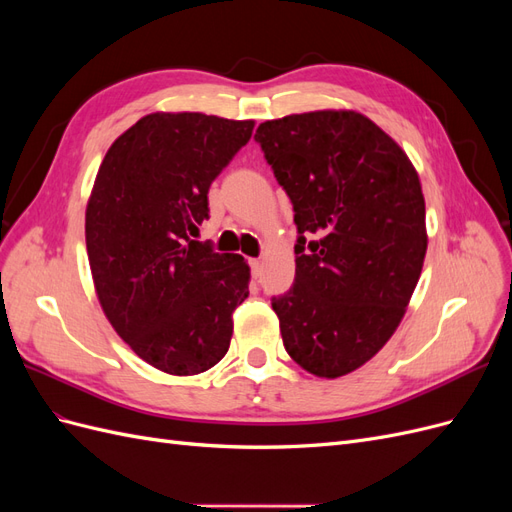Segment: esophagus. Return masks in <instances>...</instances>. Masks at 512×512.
<instances>
[{
  "label": "esophagus",
  "instance_id": "1",
  "mask_svg": "<svg viewBox=\"0 0 512 512\" xmlns=\"http://www.w3.org/2000/svg\"><path fill=\"white\" fill-rule=\"evenodd\" d=\"M250 269H252V275H254V277H260L262 260H260V258H250Z\"/></svg>",
  "mask_w": 512,
  "mask_h": 512
}]
</instances>
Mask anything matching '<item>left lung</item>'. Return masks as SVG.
<instances>
[{"label": "left lung", "instance_id": "obj_1", "mask_svg": "<svg viewBox=\"0 0 512 512\" xmlns=\"http://www.w3.org/2000/svg\"><path fill=\"white\" fill-rule=\"evenodd\" d=\"M254 141L297 224L294 284L271 299L284 348L309 374L346 376L389 342L421 277V181L393 138L354 111L265 121Z\"/></svg>", "mask_w": 512, "mask_h": 512}]
</instances>
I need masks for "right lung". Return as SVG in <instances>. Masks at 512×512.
I'll return each instance as SVG.
<instances>
[{"instance_id":"add662e5","label":"right lung","mask_w":512,"mask_h":512,"mask_svg":"<svg viewBox=\"0 0 512 512\" xmlns=\"http://www.w3.org/2000/svg\"><path fill=\"white\" fill-rule=\"evenodd\" d=\"M254 121L153 113L106 151L85 213L100 305L143 361L194 376L224 359L250 267L200 243L209 188L250 141Z\"/></svg>"}]
</instances>
